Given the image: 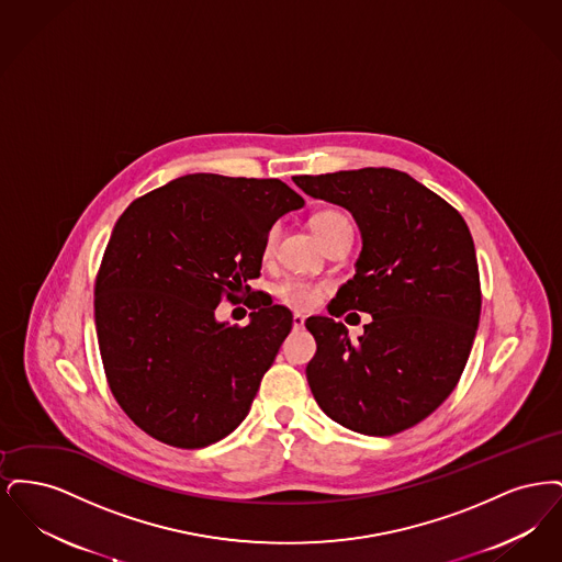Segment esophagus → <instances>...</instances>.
Here are the masks:
<instances>
[{
	"label": "esophagus",
	"instance_id": "esophagus-1",
	"mask_svg": "<svg viewBox=\"0 0 562 562\" xmlns=\"http://www.w3.org/2000/svg\"><path fill=\"white\" fill-rule=\"evenodd\" d=\"M303 324H305V316H303V314H299V312H296V314H294V316H293L294 328H303Z\"/></svg>",
	"mask_w": 562,
	"mask_h": 562
}]
</instances>
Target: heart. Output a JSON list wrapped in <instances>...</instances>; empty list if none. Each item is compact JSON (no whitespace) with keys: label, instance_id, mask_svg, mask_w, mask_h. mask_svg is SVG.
Listing matches in <instances>:
<instances>
[{"label":"heart","instance_id":"obj_1","mask_svg":"<svg viewBox=\"0 0 562 562\" xmlns=\"http://www.w3.org/2000/svg\"><path fill=\"white\" fill-rule=\"evenodd\" d=\"M312 232L316 234L318 241H324L326 238H330L335 232L339 229H348L349 223L346 218V214L337 213V211H322V213L314 214L312 216ZM278 238V227H273L266 238V248H263V255L269 257L273 252V244ZM276 294L291 307L296 310H305V307H312L318 296H321V286L316 284H310L305 280H299V278H289L284 282H280L276 286Z\"/></svg>","mask_w":562,"mask_h":562}]
</instances>
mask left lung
<instances>
[{
	"instance_id": "obj_1",
	"label": "left lung",
	"mask_w": 562,
	"mask_h": 562,
	"mask_svg": "<svg viewBox=\"0 0 562 562\" xmlns=\"http://www.w3.org/2000/svg\"><path fill=\"white\" fill-rule=\"evenodd\" d=\"M353 216L362 250L335 303L373 316L351 341L344 322L305 321L316 356L305 373L322 411L346 428L392 436L453 392L481 321V278L463 216L392 168L293 177Z\"/></svg>"
}]
</instances>
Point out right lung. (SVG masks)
Instances as JSON below:
<instances>
[{
  "label": "right lung",
  "instance_id": "1",
  "mask_svg": "<svg viewBox=\"0 0 562 562\" xmlns=\"http://www.w3.org/2000/svg\"><path fill=\"white\" fill-rule=\"evenodd\" d=\"M303 204L278 179L198 172L117 218L94 286L97 337L115 401L156 440L202 449L248 415L293 314L269 299L240 328L214 310L261 276L269 229Z\"/></svg>",
  "mask_w": 562,
  "mask_h": 562
}]
</instances>
